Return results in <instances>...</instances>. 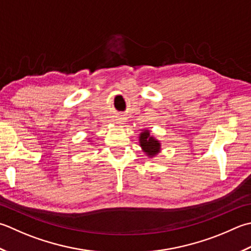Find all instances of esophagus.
Here are the masks:
<instances>
[{"label": "esophagus", "instance_id": "1", "mask_svg": "<svg viewBox=\"0 0 251 251\" xmlns=\"http://www.w3.org/2000/svg\"><path fill=\"white\" fill-rule=\"evenodd\" d=\"M117 122H119V123H122V124H123V123L125 122V119H124V117H120V119L117 120Z\"/></svg>", "mask_w": 251, "mask_h": 251}]
</instances>
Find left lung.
Segmentation results:
<instances>
[{
  "mask_svg": "<svg viewBox=\"0 0 251 251\" xmlns=\"http://www.w3.org/2000/svg\"><path fill=\"white\" fill-rule=\"evenodd\" d=\"M139 144L141 149L146 152V154L152 158L156 155L161 150V144L153 136L150 135L149 130H144L139 136Z\"/></svg>",
  "mask_w": 251,
  "mask_h": 251,
  "instance_id": "left-lung-1",
  "label": "left lung"
}]
</instances>
